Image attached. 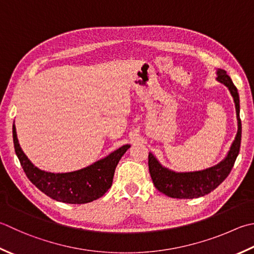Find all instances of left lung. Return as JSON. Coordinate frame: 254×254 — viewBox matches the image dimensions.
<instances>
[{
    "instance_id": "8db88e82",
    "label": "left lung",
    "mask_w": 254,
    "mask_h": 254,
    "mask_svg": "<svg viewBox=\"0 0 254 254\" xmlns=\"http://www.w3.org/2000/svg\"><path fill=\"white\" fill-rule=\"evenodd\" d=\"M216 80L228 88L233 98L236 107L238 131L235 140L228 151L226 157L217 165L202 171L175 172L163 166L160 161L150 152L148 153V170L157 190L166 196L178 199H192L207 195L220 185L231 172L241 143V120H240V99L239 93L231 78L223 69L216 70Z\"/></svg>"
}]
</instances>
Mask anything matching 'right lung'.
I'll return each instance as SVG.
<instances>
[{"mask_svg": "<svg viewBox=\"0 0 254 254\" xmlns=\"http://www.w3.org/2000/svg\"><path fill=\"white\" fill-rule=\"evenodd\" d=\"M15 153L26 176L39 190L53 199L66 203H87L102 197L112 185L114 171L124 153L130 148L126 144L106 157L81 170L69 173L43 171L29 161L18 143L16 127L13 124Z\"/></svg>", "mask_w": 254, "mask_h": 254, "instance_id": "add662e5", "label": "right lung"}]
</instances>
